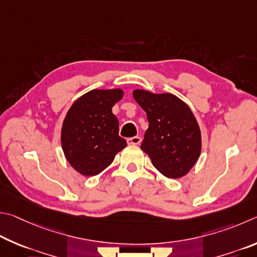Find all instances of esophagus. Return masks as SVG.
<instances>
[{"label":"esophagus","mask_w":257,"mask_h":257,"mask_svg":"<svg viewBox=\"0 0 257 257\" xmlns=\"http://www.w3.org/2000/svg\"><path fill=\"white\" fill-rule=\"evenodd\" d=\"M141 141H142V139L140 137H133V138H130L127 140L130 145H137V146L140 145Z\"/></svg>","instance_id":"obj_1"}]
</instances>
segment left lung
I'll return each mask as SVG.
<instances>
[{
    "instance_id": "8db88e82",
    "label": "left lung",
    "mask_w": 257,
    "mask_h": 257,
    "mask_svg": "<svg viewBox=\"0 0 257 257\" xmlns=\"http://www.w3.org/2000/svg\"><path fill=\"white\" fill-rule=\"evenodd\" d=\"M133 97L149 121L141 149L164 176L183 177L201 154V131L190 107L172 93L138 89Z\"/></svg>"
}]
</instances>
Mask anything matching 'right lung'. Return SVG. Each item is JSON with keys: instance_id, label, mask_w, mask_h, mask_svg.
Returning <instances> with one entry per match:
<instances>
[{"instance_id": "right-lung-1", "label": "right lung", "mask_w": 257, "mask_h": 257, "mask_svg": "<svg viewBox=\"0 0 257 257\" xmlns=\"http://www.w3.org/2000/svg\"><path fill=\"white\" fill-rule=\"evenodd\" d=\"M121 97L120 89L91 90L67 111L62 126V148L72 167L83 176L100 174L127 146L118 136V119L111 111Z\"/></svg>"}]
</instances>
